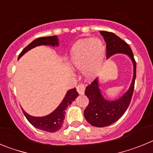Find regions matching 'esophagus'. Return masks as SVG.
I'll return each instance as SVG.
<instances>
[{
	"label": "esophagus",
	"instance_id": "esophagus-1",
	"mask_svg": "<svg viewBox=\"0 0 153 153\" xmlns=\"http://www.w3.org/2000/svg\"><path fill=\"white\" fill-rule=\"evenodd\" d=\"M85 89H86V85L83 84V83H80V84H79L76 86V90L79 93V94H83Z\"/></svg>",
	"mask_w": 153,
	"mask_h": 153
}]
</instances>
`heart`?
Segmentation results:
<instances>
[{"instance_id":"heart-1","label":"heart","mask_w":153,"mask_h":153,"mask_svg":"<svg viewBox=\"0 0 153 153\" xmlns=\"http://www.w3.org/2000/svg\"><path fill=\"white\" fill-rule=\"evenodd\" d=\"M105 53L106 47L100 39H80L70 50L69 61L74 68L83 70L87 79H93L102 67Z\"/></svg>"}]
</instances>
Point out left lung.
<instances>
[{
  "label": "left lung",
  "mask_w": 153,
  "mask_h": 153,
  "mask_svg": "<svg viewBox=\"0 0 153 153\" xmlns=\"http://www.w3.org/2000/svg\"><path fill=\"white\" fill-rule=\"evenodd\" d=\"M106 43V58L117 53L126 54L133 64V77L129 90L116 100H108L104 98L99 86L98 78L86 86L85 95L88 97L89 104L84 110L86 121L96 127H105L114 123L122 117L130 103L134 90L136 74V63L129 46L115 33L100 31Z\"/></svg>",
  "instance_id": "left-lung-1"
}]
</instances>
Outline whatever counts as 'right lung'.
I'll return each instance as SVG.
<instances>
[{"label": "right lung", "instance_id": "right-lung-1", "mask_svg": "<svg viewBox=\"0 0 153 153\" xmlns=\"http://www.w3.org/2000/svg\"><path fill=\"white\" fill-rule=\"evenodd\" d=\"M41 45H49L52 47H57L59 45V40L57 38V36H44V37H40V38L35 39L33 41H32L28 46H27L22 51V52L20 53L18 56V60L23 55L29 51L30 50L33 49L37 46ZM79 96V93H77L76 88L71 89L68 90L65 95V97L60 102V104L57 106L54 111L50 113L49 115L45 116V117H32L22 109L23 113L24 116L26 117L27 120L29 121L30 124L36 127V129H41L43 131H46L48 132H54L60 129L63 123V120L65 119V110L67 108L69 105L72 103L73 101L75 100V99Z\"/></svg>", "mask_w": 153, "mask_h": 153}]
</instances>
